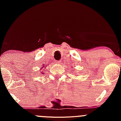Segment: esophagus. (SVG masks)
<instances>
[{
    "label": "esophagus",
    "instance_id": "obj_1",
    "mask_svg": "<svg viewBox=\"0 0 121 121\" xmlns=\"http://www.w3.org/2000/svg\"><path fill=\"white\" fill-rule=\"evenodd\" d=\"M56 63H57V64H60L61 63V61H56V62H55Z\"/></svg>",
    "mask_w": 121,
    "mask_h": 121
}]
</instances>
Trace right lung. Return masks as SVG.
I'll list each match as a JSON object with an SVG mask.
<instances>
[{"label": "right lung", "mask_w": 121, "mask_h": 121, "mask_svg": "<svg viewBox=\"0 0 121 121\" xmlns=\"http://www.w3.org/2000/svg\"><path fill=\"white\" fill-rule=\"evenodd\" d=\"M46 67H47V66H45V65H44V64H43V65L42 67L40 68V71H41V73L42 74H44V71L43 70V68H44V67H45V68H46Z\"/></svg>", "instance_id": "add662e5"}]
</instances>
